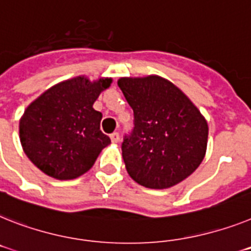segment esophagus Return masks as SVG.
<instances>
[{
  "label": "esophagus",
  "instance_id": "obj_1",
  "mask_svg": "<svg viewBox=\"0 0 251 251\" xmlns=\"http://www.w3.org/2000/svg\"><path fill=\"white\" fill-rule=\"evenodd\" d=\"M111 142H112V143H119L120 142V134H119V132H113V134H111Z\"/></svg>",
  "mask_w": 251,
  "mask_h": 251
}]
</instances>
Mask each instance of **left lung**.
<instances>
[{
    "instance_id": "1",
    "label": "left lung",
    "mask_w": 251,
    "mask_h": 251,
    "mask_svg": "<svg viewBox=\"0 0 251 251\" xmlns=\"http://www.w3.org/2000/svg\"><path fill=\"white\" fill-rule=\"evenodd\" d=\"M134 111V130L122 143L130 177L149 189H168L193 174L207 151L208 124L187 96L158 75L120 77Z\"/></svg>"
}]
</instances>
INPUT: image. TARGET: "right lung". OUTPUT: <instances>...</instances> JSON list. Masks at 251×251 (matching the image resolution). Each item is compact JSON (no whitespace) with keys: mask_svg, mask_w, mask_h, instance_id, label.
<instances>
[{"mask_svg":"<svg viewBox=\"0 0 251 251\" xmlns=\"http://www.w3.org/2000/svg\"><path fill=\"white\" fill-rule=\"evenodd\" d=\"M111 83V77H71L50 86L26 107L19 134L33 165L57 180H73L93 167L111 143L100 131L102 113L93 104Z\"/></svg>","mask_w":251,"mask_h":251,"instance_id":"right-lung-1","label":"right lung"}]
</instances>
